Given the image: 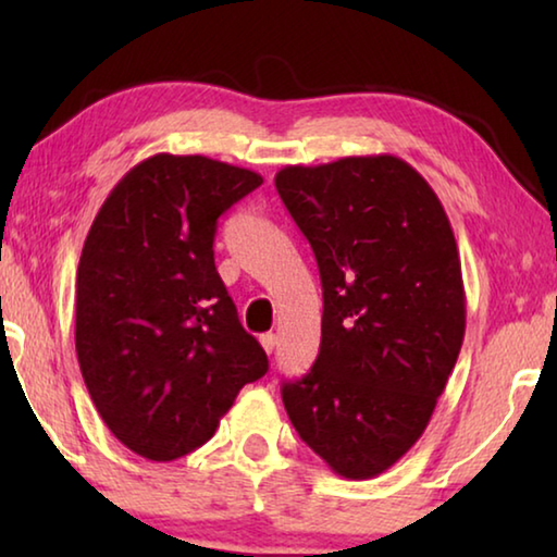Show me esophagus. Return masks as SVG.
<instances>
[{"label": "esophagus", "instance_id": "34e87169", "mask_svg": "<svg viewBox=\"0 0 557 557\" xmlns=\"http://www.w3.org/2000/svg\"><path fill=\"white\" fill-rule=\"evenodd\" d=\"M260 344H262V348H265V354H272V351H275V346H277V336L270 334V332L262 334Z\"/></svg>", "mask_w": 557, "mask_h": 557}]
</instances>
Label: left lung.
<instances>
[{
	"mask_svg": "<svg viewBox=\"0 0 557 557\" xmlns=\"http://www.w3.org/2000/svg\"><path fill=\"white\" fill-rule=\"evenodd\" d=\"M314 250L322 346L282 385L299 437L344 479H373L422 437L455 369L467 299L455 233L420 172L393 154L275 174Z\"/></svg>",
	"mask_w": 557,
	"mask_h": 557,
	"instance_id": "1",
	"label": "left lung"
}]
</instances>
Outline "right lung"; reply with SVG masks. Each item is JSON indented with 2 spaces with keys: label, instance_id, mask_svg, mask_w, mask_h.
Instances as JSON below:
<instances>
[{
  "label": "right lung",
  "instance_id": "obj_1",
  "mask_svg": "<svg viewBox=\"0 0 557 557\" xmlns=\"http://www.w3.org/2000/svg\"><path fill=\"white\" fill-rule=\"evenodd\" d=\"M262 184L201 154L132 166L92 221L75 280V351L102 422L152 461L213 437L268 373L213 262L221 213Z\"/></svg>",
  "mask_w": 557,
  "mask_h": 557
}]
</instances>
